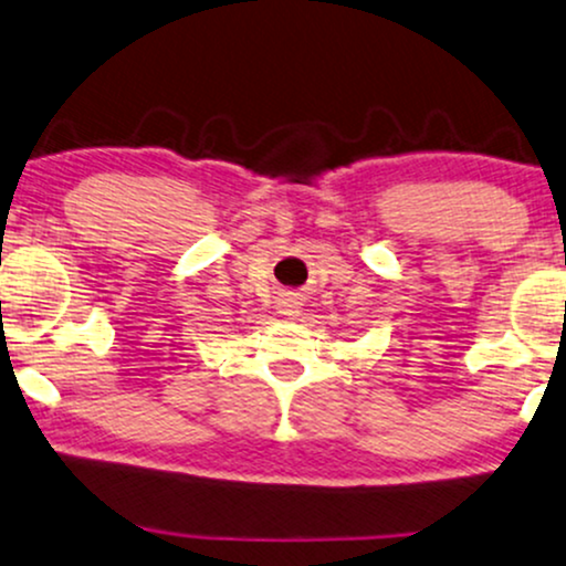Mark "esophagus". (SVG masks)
Segmentation results:
<instances>
[{
    "label": "esophagus",
    "mask_w": 566,
    "mask_h": 566,
    "mask_svg": "<svg viewBox=\"0 0 566 566\" xmlns=\"http://www.w3.org/2000/svg\"><path fill=\"white\" fill-rule=\"evenodd\" d=\"M276 308L282 316H290V318L297 316V313H301V297L292 295V292H284V295L276 301Z\"/></svg>",
    "instance_id": "obj_1"
}]
</instances>
